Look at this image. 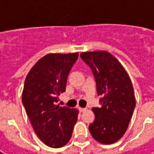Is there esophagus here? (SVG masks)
<instances>
[{
	"label": "esophagus",
	"mask_w": 154,
	"mask_h": 154,
	"mask_svg": "<svg viewBox=\"0 0 154 154\" xmlns=\"http://www.w3.org/2000/svg\"><path fill=\"white\" fill-rule=\"evenodd\" d=\"M78 109H79V111H80L81 112H85L86 110H87L86 108H82V107H79Z\"/></svg>",
	"instance_id": "esophagus-1"
}]
</instances>
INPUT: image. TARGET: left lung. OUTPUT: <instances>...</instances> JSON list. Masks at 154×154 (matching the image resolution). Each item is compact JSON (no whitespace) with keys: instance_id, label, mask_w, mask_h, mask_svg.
<instances>
[{"instance_id":"8db88e82","label":"left lung","mask_w":154,"mask_h":154,"mask_svg":"<svg viewBox=\"0 0 154 154\" xmlns=\"http://www.w3.org/2000/svg\"><path fill=\"white\" fill-rule=\"evenodd\" d=\"M80 57L93 72L97 94L103 96L102 106L92 108L95 121L89 126L90 132L101 144H113L127 130L136 105L130 77L120 62L105 50L82 52Z\"/></svg>"}]
</instances>
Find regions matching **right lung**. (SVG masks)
Wrapping results in <instances>:
<instances>
[{
    "label": "right lung",
    "mask_w": 154,
    "mask_h": 154,
    "mask_svg": "<svg viewBox=\"0 0 154 154\" xmlns=\"http://www.w3.org/2000/svg\"><path fill=\"white\" fill-rule=\"evenodd\" d=\"M78 53H50L40 58L25 78L22 100L38 138L48 146L59 148L68 143L78 110L57 104L64 92L69 72Z\"/></svg>",
    "instance_id": "add662e5"
}]
</instances>
